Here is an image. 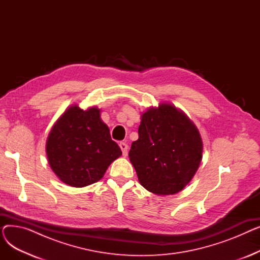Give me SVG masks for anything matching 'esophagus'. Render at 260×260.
Wrapping results in <instances>:
<instances>
[{
  "label": "esophagus",
  "instance_id": "1",
  "mask_svg": "<svg viewBox=\"0 0 260 260\" xmlns=\"http://www.w3.org/2000/svg\"><path fill=\"white\" fill-rule=\"evenodd\" d=\"M120 148L122 151V154L123 156H127V149H128V145L125 143V142H121L120 144Z\"/></svg>",
  "mask_w": 260,
  "mask_h": 260
}]
</instances>
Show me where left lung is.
I'll list each match as a JSON object with an SVG mask.
<instances>
[{"mask_svg": "<svg viewBox=\"0 0 260 260\" xmlns=\"http://www.w3.org/2000/svg\"><path fill=\"white\" fill-rule=\"evenodd\" d=\"M138 134L128 157L141 185L156 195L179 193L202 159L203 144L194 123L174 105L160 103L142 114Z\"/></svg>", "mask_w": 260, "mask_h": 260, "instance_id": "left-lung-1", "label": "left lung"}]
</instances>
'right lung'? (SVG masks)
<instances>
[{
	"instance_id": "1",
	"label": "right lung",
	"mask_w": 260,
	"mask_h": 260,
	"mask_svg": "<svg viewBox=\"0 0 260 260\" xmlns=\"http://www.w3.org/2000/svg\"><path fill=\"white\" fill-rule=\"evenodd\" d=\"M48 163L64 183L82 187L99 181L122 155L95 106L68 107L54 123L46 141Z\"/></svg>"
}]
</instances>
